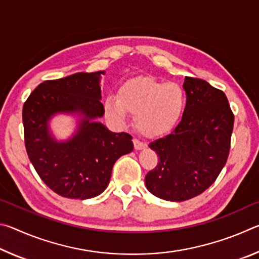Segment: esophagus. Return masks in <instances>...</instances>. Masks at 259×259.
<instances>
[{
  "instance_id": "34e87169",
  "label": "esophagus",
  "mask_w": 259,
  "mask_h": 259,
  "mask_svg": "<svg viewBox=\"0 0 259 259\" xmlns=\"http://www.w3.org/2000/svg\"><path fill=\"white\" fill-rule=\"evenodd\" d=\"M134 146H135V150H137V151H139V150H143V148H145V143H143V142H140L139 139H134Z\"/></svg>"
}]
</instances>
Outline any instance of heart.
Returning a JSON list of instances; mask_svg holds the SVG:
<instances>
[{
    "label": "heart",
    "instance_id": "b5f03b06",
    "mask_svg": "<svg viewBox=\"0 0 259 259\" xmlns=\"http://www.w3.org/2000/svg\"><path fill=\"white\" fill-rule=\"evenodd\" d=\"M186 102L185 90L178 83L137 77L120 88L117 98L107 97L104 108L106 117L113 123L123 125L129 112L136 115V125L144 135L160 136L178 124Z\"/></svg>",
    "mask_w": 259,
    "mask_h": 259
}]
</instances>
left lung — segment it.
<instances>
[{"mask_svg": "<svg viewBox=\"0 0 259 259\" xmlns=\"http://www.w3.org/2000/svg\"><path fill=\"white\" fill-rule=\"evenodd\" d=\"M187 102L172 133L150 143L159 163L145 177L147 190L166 201H185L212 185L226 164L234 114L226 95L201 78L186 76Z\"/></svg>", "mask_w": 259, "mask_h": 259, "instance_id": "1", "label": "left lung"}]
</instances>
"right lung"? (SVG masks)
Wrapping results in <instances>:
<instances>
[{
  "label": "right lung",
  "instance_id": "1",
  "mask_svg": "<svg viewBox=\"0 0 259 259\" xmlns=\"http://www.w3.org/2000/svg\"><path fill=\"white\" fill-rule=\"evenodd\" d=\"M104 72L75 73L36 87L23 107L26 151L46 185L64 198L85 200L103 193L113 165L134 150L133 137L96 122L105 113L99 85ZM56 112H80L77 134L57 142L49 130Z\"/></svg>",
  "mask_w": 259,
  "mask_h": 259
}]
</instances>
